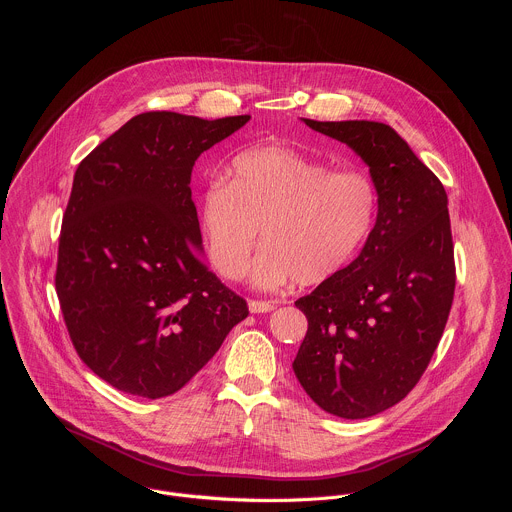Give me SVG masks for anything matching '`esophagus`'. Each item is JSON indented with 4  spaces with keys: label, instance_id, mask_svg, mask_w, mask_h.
Masks as SVG:
<instances>
[{
    "label": "esophagus",
    "instance_id": "obj_1",
    "mask_svg": "<svg viewBox=\"0 0 512 512\" xmlns=\"http://www.w3.org/2000/svg\"><path fill=\"white\" fill-rule=\"evenodd\" d=\"M275 308V302H269V300H251L249 302V310L253 314H267Z\"/></svg>",
    "mask_w": 512,
    "mask_h": 512
}]
</instances>
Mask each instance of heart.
Here are the masks:
<instances>
[{
	"label": "heart",
	"instance_id": "1",
	"mask_svg": "<svg viewBox=\"0 0 512 512\" xmlns=\"http://www.w3.org/2000/svg\"><path fill=\"white\" fill-rule=\"evenodd\" d=\"M379 190L369 174L330 170L281 145L253 148L214 176L198 198L208 259L225 279H241L259 239L253 281L320 285L342 273L375 229Z\"/></svg>",
	"mask_w": 512,
	"mask_h": 512
}]
</instances>
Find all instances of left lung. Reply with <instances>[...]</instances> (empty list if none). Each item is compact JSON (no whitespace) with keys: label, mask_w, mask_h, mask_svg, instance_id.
Here are the masks:
<instances>
[{"label":"left lung","mask_w":512,"mask_h":512,"mask_svg":"<svg viewBox=\"0 0 512 512\" xmlns=\"http://www.w3.org/2000/svg\"><path fill=\"white\" fill-rule=\"evenodd\" d=\"M304 121L369 166L379 214L360 255L296 302L308 332L291 367L318 407L364 419L409 395L444 334L456 289L448 194L393 127Z\"/></svg>","instance_id":"8db88e82"}]
</instances>
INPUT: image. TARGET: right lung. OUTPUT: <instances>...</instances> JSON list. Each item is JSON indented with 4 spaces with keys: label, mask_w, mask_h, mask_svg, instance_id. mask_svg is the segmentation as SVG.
<instances>
[{
    "label": "right lung",
    "mask_w": 512,
    "mask_h": 512,
    "mask_svg": "<svg viewBox=\"0 0 512 512\" xmlns=\"http://www.w3.org/2000/svg\"><path fill=\"white\" fill-rule=\"evenodd\" d=\"M249 119L141 113L75 172L56 294L81 360L127 395H174L249 316L200 257L190 190L198 156Z\"/></svg>",
    "instance_id": "obj_1"
}]
</instances>
